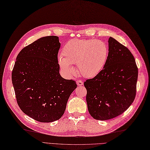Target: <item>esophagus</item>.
Instances as JSON below:
<instances>
[{"mask_svg": "<svg viewBox=\"0 0 150 150\" xmlns=\"http://www.w3.org/2000/svg\"><path fill=\"white\" fill-rule=\"evenodd\" d=\"M77 85L79 86H82V85H83V82H82V81H81V80L77 81Z\"/></svg>", "mask_w": 150, "mask_h": 150, "instance_id": "1", "label": "esophagus"}]
</instances>
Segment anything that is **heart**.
I'll list each match as a JSON object with an SVG mask.
<instances>
[{
    "mask_svg": "<svg viewBox=\"0 0 150 150\" xmlns=\"http://www.w3.org/2000/svg\"><path fill=\"white\" fill-rule=\"evenodd\" d=\"M108 56L107 45L100 40H72L59 56L60 68L66 74L75 73L73 64H77L81 75L93 77L99 74L106 64Z\"/></svg>",
    "mask_w": 150,
    "mask_h": 150,
    "instance_id": "1",
    "label": "heart"
}]
</instances>
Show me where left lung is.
Wrapping results in <instances>:
<instances>
[{"instance_id":"left-lung-1","label":"left lung","mask_w":150,"mask_h":150,"mask_svg":"<svg viewBox=\"0 0 150 150\" xmlns=\"http://www.w3.org/2000/svg\"><path fill=\"white\" fill-rule=\"evenodd\" d=\"M105 66L84 85L90 115L106 120L122 114L131 105L136 96L138 68L133 54L112 37L108 39Z\"/></svg>"}]
</instances>
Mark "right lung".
Segmentation results:
<instances>
[{"label":"right lung","instance_id":"add662e5","mask_svg":"<svg viewBox=\"0 0 150 150\" xmlns=\"http://www.w3.org/2000/svg\"><path fill=\"white\" fill-rule=\"evenodd\" d=\"M56 36L41 38L18 53L12 73L17 104L23 112L40 122L59 120L76 82L59 74Z\"/></svg>","mask_w":150,"mask_h":150}]
</instances>
